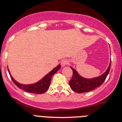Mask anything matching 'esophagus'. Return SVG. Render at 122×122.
Segmentation results:
<instances>
[{
    "mask_svg": "<svg viewBox=\"0 0 122 122\" xmlns=\"http://www.w3.org/2000/svg\"><path fill=\"white\" fill-rule=\"evenodd\" d=\"M61 65H62V66H65L69 64V61H68V60L64 59V60H62V61H61Z\"/></svg>",
    "mask_w": 122,
    "mask_h": 122,
    "instance_id": "obj_1",
    "label": "esophagus"
}]
</instances>
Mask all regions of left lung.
Masks as SVG:
<instances>
[{"label": "left lung", "mask_w": 122, "mask_h": 122, "mask_svg": "<svg viewBox=\"0 0 122 122\" xmlns=\"http://www.w3.org/2000/svg\"><path fill=\"white\" fill-rule=\"evenodd\" d=\"M111 60L109 66L105 73L98 77L92 79H86L81 77L75 69L71 67L73 71V76L69 81L71 89L76 93H81L89 92L100 87L105 81L109 73L111 68Z\"/></svg>", "instance_id": "8db88e82"}]
</instances>
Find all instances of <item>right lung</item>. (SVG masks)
<instances>
[{
	"mask_svg": "<svg viewBox=\"0 0 122 122\" xmlns=\"http://www.w3.org/2000/svg\"><path fill=\"white\" fill-rule=\"evenodd\" d=\"M60 68H61V65H58V66L54 68L51 71L47 73L45 77H43V79H41V81H37L36 83L31 84V85H22V84L19 83L13 79V77L10 75L9 69H8V71L9 72V74L10 75V77L14 83L20 89L24 90L25 92H29L30 93L43 94L45 93L49 89L52 76L54 73L58 71Z\"/></svg>",
	"mask_w": 122,
	"mask_h": 122,
	"instance_id": "add662e5",
	"label": "right lung"
}]
</instances>
